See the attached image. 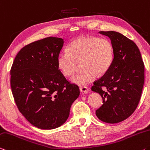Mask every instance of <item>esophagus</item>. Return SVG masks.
Masks as SVG:
<instances>
[{
	"label": "esophagus",
	"mask_w": 150,
	"mask_h": 150,
	"mask_svg": "<svg viewBox=\"0 0 150 150\" xmlns=\"http://www.w3.org/2000/svg\"><path fill=\"white\" fill-rule=\"evenodd\" d=\"M80 90L81 92H83L84 94H87L89 92V89L86 86H81L80 87Z\"/></svg>",
	"instance_id": "1"
}]
</instances>
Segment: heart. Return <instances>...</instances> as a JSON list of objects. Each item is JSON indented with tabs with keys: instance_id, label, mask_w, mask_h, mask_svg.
<instances>
[{
	"instance_id": "1",
	"label": "heart",
	"mask_w": 150,
	"mask_h": 150,
	"mask_svg": "<svg viewBox=\"0 0 150 150\" xmlns=\"http://www.w3.org/2000/svg\"><path fill=\"white\" fill-rule=\"evenodd\" d=\"M114 58V48L107 38L81 36L73 40L68 52H61L57 58L58 67L65 76H72L80 64L84 70L72 78V82L80 86L93 82L97 74H105L110 70Z\"/></svg>"
}]
</instances>
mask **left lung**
Listing matches in <instances>:
<instances>
[{"instance_id": "left-lung-1", "label": "left lung", "mask_w": 150, "mask_h": 150, "mask_svg": "<svg viewBox=\"0 0 150 150\" xmlns=\"http://www.w3.org/2000/svg\"><path fill=\"white\" fill-rule=\"evenodd\" d=\"M99 33L111 40L114 58L110 70L92 86L103 100L96 114L102 122L116 124L130 116L137 107L144 83V64L134 41L117 32Z\"/></svg>"}]
</instances>
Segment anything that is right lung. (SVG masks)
Returning <instances> with one entry per match:
<instances>
[{
    "label": "right lung",
    "instance_id": "1",
    "mask_svg": "<svg viewBox=\"0 0 150 150\" xmlns=\"http://www.w3.org/2000/svg\"><path fill=\"white\" fill-rule=\"evenodd\" d=\"M63 39L49 37L28 44L16 56L11 69V86L17 108L31 124L51 129L64 123L80 94L77 85L58 69Z\"/></svg>",
    "mask_w": 150,
    "mask_h": 150
}]
</instances>
